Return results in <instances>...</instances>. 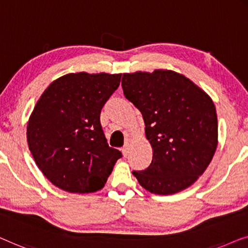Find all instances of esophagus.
Returning a JSON list of instances; mask_svg holds the SVG:
<instances>
[{
    "instance_id": "obj_1",
    "label": "esophagus",
    "mask_w": 248,
    "mask_h": 248,
    "mask_svg": "<svg viewBox=\"0 0 248 248\" xmlns=\"http://www.w3.org/2000/svg\"><path fill=\"white\" fill-rule=\"evenodd\" d=\"M129 147H130V146H129V144L127 142V144H125L124 147H123V149H121V151H123V153H124V156H127L128 155V153H129Z\"/></svg>"
}]
</instances>
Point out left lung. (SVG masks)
Returning <instances> with one entry per match:
<instances>
[{
    "mask_svg": "<svg viewBox=\"0 0 248 248\" xmlns=\"http://www.w3.org/2000/svg\"><path fill=\"white\" fill-rule=\"evenodd\" d=\"M124 94L144 118L153 148L151 165L132 174L155 194L180 192L202 175L218 142L215 104L186 76L173 71L124 74Z\"/></svg>",
    "mask_w": 248,
    "mask_h": 248,
    "instance_id": "left-lung-1",
    "label": "left lung"
}]
</instances>
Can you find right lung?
Segmentation results:
<instances>
[{
	"label": "right lung",
	"mask_w": 248,
	"mask_h": 248,
	"mask_svg": "<svg viewBox=\"0 0 248 248\" xmlns=\"http://www.w3.org/2000/svg\"><path fill=\"white\" fill-rule=\"evenodd\" d=\"M121 74L72 73L45 90L27 125L28 146L44 175L59 189L90 193L102 189L123 157L109 147L101 110Z\"/></svg>",
	"instance_id": "add662e5"
}]
</instances>
